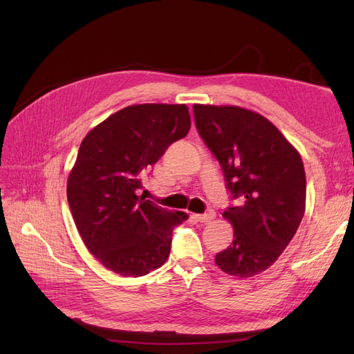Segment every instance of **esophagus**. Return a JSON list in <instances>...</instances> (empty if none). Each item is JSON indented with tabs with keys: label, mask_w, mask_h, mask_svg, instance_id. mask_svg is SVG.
Here are the masks:
<instances>
[{
	"label": "esophagus",
	"mask_w": 354,
	"mask_h": 354,
	"mask_svg": "<svg viewBox=\"0 0 354 354\" xmlns=\"http://www.w3.org/2000/svg\"><path fill=\"white\" fill-rule=\"evenodd\" d=\"M195 218H198V221H201V223L208 224V223H211L214 218H216V212H214L212 209H209V211H207L205 214H198V216H195Z\"/></svg>",
	"instance_id": "esophagus-1"
}]
</instances>
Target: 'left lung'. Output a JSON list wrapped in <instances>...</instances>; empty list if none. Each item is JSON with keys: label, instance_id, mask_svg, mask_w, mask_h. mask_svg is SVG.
I'll return each instance as SVG.
<instances>
[{"label": "left lung", "instance_id": "left-lung-1", "mask_svg": "<svg viewBox=\"0 0 354 354\" xmlns=\"http://www.w3.org/2000/svg\"><path fill=\"white\" fill-rule=\"evenodd\" d=\"M194 113L227 189L242 198L223 212L233 226V242L216 255V264L232 276H255L279 259L304 216L301 155L267 118L250 109L194 104Z\"/></svg>", "mask_w": 354, "mask_h": 354}]
</instances>
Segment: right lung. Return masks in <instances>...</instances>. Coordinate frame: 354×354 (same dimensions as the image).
<instances>
[{
  "instance_id": "obj_1",
  "label": "right lung",
  "mask_w": 354,
  "mask_h": 354,
  "mask_svg": "<svg viewBox=\"0 0 354 354\" xmlns=\"http://www.w3.org/2000/svg\"><path fill=\"white\" fill-rule=\"evenodd\" d=\"M190 130L186 104L143 103L115 112L84 137L66 195L88 251L125 277L162 266L173 229L189 218L136 195L142 173Z\"/></svg>"
}]
</instances>
